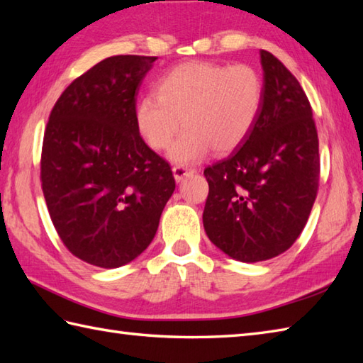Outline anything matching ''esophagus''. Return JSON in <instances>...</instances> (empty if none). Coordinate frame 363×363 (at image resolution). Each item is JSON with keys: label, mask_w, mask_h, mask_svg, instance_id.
Segmentation results:
<instances>
[{"label": "esophagus", "mask_w": 363, "mask_h": 363, "mask_svg": "<svg viewBox=\"0 0 363 363\" xmlns=\"http://www.w3.org/2000/svg\"><path fill=\"white\" fill-rule=\"evenodd\" d=\"M195 172H196L195 168L187 167V165H174L173 167V176H174V179L177 182H181L184 177L189 176V174H194Z\"/></svg>", "instance_id": "obj_1"}]
</instances>
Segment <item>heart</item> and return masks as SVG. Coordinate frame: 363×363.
<instances>
[{
	"instance_id": "b5f03b06",
	"label": "heart",
	"mask_w": 363,
	"mask_h": 363,
	"mask_svg": "<svg viewBox=\"0 0 363 363\" xmlns=\"http://www.w3.org/2000/svg\"><path fill=\"white\" fill-rule=\"evenodd\" d=\"M265 86L252 65L187 62L160 76L156 95L135 107L137 129L152 150H167L181 165L203 159L212 148L226 154L240 146L256 126Z\"/></svg>"
}]
</instances>
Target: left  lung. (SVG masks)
<instances>
[{
	"instance_id": "left-lung-1",
	"label": "left lung",
	"mask_w": 363,
	"mask_h": 363,
	"mask_svg": "<svg viewBox=\"0 0 363 363\" xmlns=\"http://www.w3.org/2000/svg\"><path fill=\"white\" fill-rule=\"evenodd\" d=\"M265 96L256 126L226 159L204 169L203 223L211 242L240 262L279 256L303 233L318 191V134L303 87L260 51Z\"/></svg>"
}]
</instances>
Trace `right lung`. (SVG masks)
Returning <instances> with one entry per match:
<instances>
[{
  "label": "right lung",
  "mask_w": 363,
  "mask_h": 363,
  "mask_svg": "<svg viewBox=\"0 0 363 363\" xmlns=\"http://www.w3.org/2000/svg\"><path fill=\"white\" fill-rule=\"evenodd\" d=\"M157 57L112 56L76 78L45 129L40 179L50 217L73 256L101 268L148 248L174 191L165 159L138 133L135 96Z\"/></svg>",
  "instance_id": "1"
}]
</instances>
